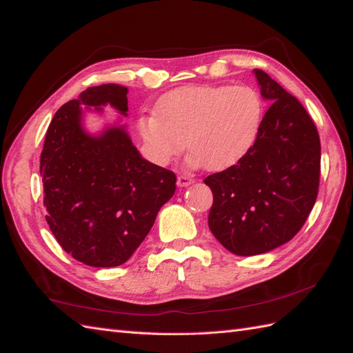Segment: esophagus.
Instances as JSON below:
<instances>
[{"label": "esophagus", "mask_w": 353, "mask_h": 353, "mask_svg": "<svg viewBox=\"0 0 353 353\" xmlns=\"http://www.w3.org/2000/svg\"><path fill=\"white\" fill-rule=\"evenodd\" d=\"M192 183H194V179H192L191 176L180 174V176L177 177V185H179L180 188H186V186H190V185H192Z\"/></svg>", "instance_id": "34e87169"}]
</instances>
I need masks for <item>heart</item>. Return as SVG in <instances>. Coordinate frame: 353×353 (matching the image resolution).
<instances>
[{"label": "heart", "instance_id": "obj_1", "mask_svg": "<svg viewBox=\"0 0 353 353\" xmlns=\"http://www.w3.org/2000/svg\"><path fill=\"white\" fill-rule=\"evenodd\" d=\"M263 116V97L251 85H188L162 96L138 130L154 162L173 161L186 141L194 165L218 171L251 152Z\"/></svg>", "mask_w": 353, "mask_h": 353}]
</instances>
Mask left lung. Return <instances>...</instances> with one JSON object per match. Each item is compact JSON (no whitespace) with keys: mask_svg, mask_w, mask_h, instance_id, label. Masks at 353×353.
<instances>
[{"mask_svg":"<svg viewBox=\"0 0 353 353\" xmlns=\"http://www.w3.org/2000/svg\"><path fill=\"white\" fill-rule=\"evenodd\" d=\"M272 102L242 161L204 179L214 204L209 228L236 256H257L293 239L313 209L321 177V138L296 97L254 69Z\"/></svg>","mask_w":353,"mask_h":353,"instance_id":"1","label":"left lung"}]
</instances>
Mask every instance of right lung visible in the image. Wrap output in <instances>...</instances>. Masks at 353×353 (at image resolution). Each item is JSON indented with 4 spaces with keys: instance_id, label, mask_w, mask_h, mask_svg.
I'll use <instances>...</instances> for the list:
<instances>
[{
    "instance_id": "obj_1",
    "label": "right lung",
    "mask_w": 353,
    "mask_h": 353,
    "mask_svg": "<svg viewBox=\"0 0 353 353\" xmlns=\"http://www.w3.org/2000/svg\"><path fill=\"white\" fill-rule=\"evenodd\" d=\"M126 94L103 84L64 103L40 154L46 223L65 252L93 268L125 263L176 191V174L141 158L125 126L97 137L84 130L83 108L102 112L110 103L126 116Z\"/></svg>"
}]
</instances>
